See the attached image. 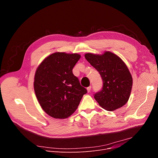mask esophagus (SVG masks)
<instances>
[{
	"instance_id": "esophagus-1",
	"label": "esophagus",
	"mask_w": 158,
	"mask_h": 158,
	"mask_svg": "<svg viewBox=\"0 0 158 158\" xmlns=\"http://www.w3.org/2000/svg\"><path fill=\"white\" fill-rule=\"evenodd\" d=\"M91 85L89 86L88 87H87V93H89L90 91H91Z\"/></svg>"
}]
</instances>
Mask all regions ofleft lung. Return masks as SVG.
<instances>
[{
	"instance_id": "8db88e82",
	"label": "left lung",
	"mask_w": 158,
	"mask_h": 158,
	"mask_svg": "<svg viewBox=\"0 0 158 158\" xmlns=\"http://www.w3.org/2000/svg\"><path fill=\"white\" fill-rule=\"evenodd\" d=\"M86 60L99 73L103 87L94 99L105 110L113 111L129 100L132 77L124 62L116 54L105 51L102 54L86 53Z\"/></svg>"
}]
</instances>
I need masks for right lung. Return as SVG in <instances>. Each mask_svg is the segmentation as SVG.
I'll return each mask as SVG.
<instances>
[{
  "instance_id": "1",
  "label": "right lung",
  "mask_w": 158,
  "mask_h": 158,
  "mask_svg": "<svg viewBox=\"0 0 158 158\" xmlns=\"http://www.w3.org/2000/svg\"><path fill=\"white\" fill-rule=\"evenodd\" d=\"M81 58L77 53L55 52L45 58L36 69L34 88L42 109L55 119H65L77 109L87 90L73 73Z\"/></svg>"
}]
</instances>
